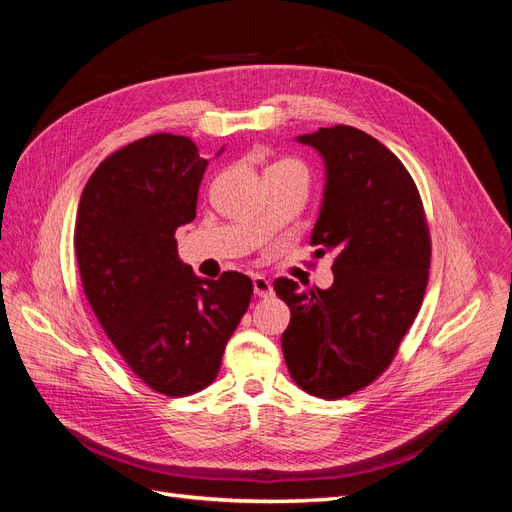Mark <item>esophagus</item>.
<instances>
[{"label":"esophagus","mask_w":512,"mask_h":512,"mask_svg":"<svg viewBox=\"0 0 512 512\" xmlns=\"http://www.w3.org/2000/svg\"><path fill=\"white\" fill-rule=\"evenodd\" d=\"M252 286H254V294L256 297H271L273 294V286H271V282L267 280V277H262V275H254L252 277Z\"/></svg>","instance_id":"34e87169"}]
</instances>
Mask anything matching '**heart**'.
Returning a JSON list of instances; mask_svg holds the SVG:
<instances>
[{
	"label": "heart",
	"mask_w": 512,
	"mask_h": 512,
	"mask_svg": "<svg viewBox=\"0 0 512 512\" xmlns=\"http://www.w3.org/2000/svg\"><path fill=\"white\" fill-rule=\"evenodd\" d=\"M282 164H294V162H282Z\"/></svg>",
	"instance_id": "obj_1"
}]
</instances>
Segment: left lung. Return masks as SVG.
I'll return each instance as SVG.
<instances>
[{
	"instance_id": "left-lung-1",
	"label": "left lung",
	"mask_w": 512,
	"mask_h": 512,
	"mask_svg": "<svg viewBox=\"0 0 512 512\" xmlns=\"http://www.w3.org/2000/svg\"><path fill=\"white\" fill-rule=\"evenodd\" d=\"M324 162V192L309 243L333 252L331 288L277 277L290 307L282 350L309 395L339 399L389 367L421 309L429 277V230L416 185L374 136L350 126L297 136Z\"/></svg>"
}]
</instances>
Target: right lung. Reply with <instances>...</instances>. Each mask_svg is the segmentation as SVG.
Segmentation results:
<instances>
[{"label":"right lung","instance_id":"add662e5","mask_svg":"<svg viewBox=\"0 0 512 512\" xmlns=\"http://www.w3.org/2000/svg\"><path fill=\"white\" fill-rule=\"evenodd\" d=\"M207 164L188 136H145L100 162L76 213L91 309L134 374L170 397L215 380L252 299L247 275L203 280L179 260L175 232L196 218Z\"/></svg>","mask_w":512,"mask_h":512}]
</instances>
